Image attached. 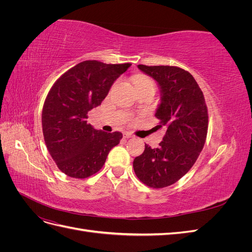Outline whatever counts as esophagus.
<instances>
[{
  "instance_id": "esophagus-1",
  "label": "esophagus",
  "mask_w": 252,
  "mask_h": 252,
  "mask_svg": "<svg viewBox=\"0 0 252 252\" xmlns=\"http://www.w3.org/2000/svg\"><path fill=\"white\" fill-rule=\"evenodd\" d=\"M124 138L125 139H130V138H133V134L130 133V132H124Z\"/></svg>"
}]
</instances>
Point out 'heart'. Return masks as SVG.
<instances>
[{"mask_svg": "<svg viewBox=\"0 0 252 252\" xmlns=\"http://www.w3.org/2000/svg\"><path fill=\"white\" fill-rule=\"evenodd\" d=\"M144 81H150V80H147V79H142V80H139V81H138V83H140V82H144Z\"/></svg>", "mask_w": 252, "mask_h": 252, "instance_id": "1", "label": "heart"}]
</instances>
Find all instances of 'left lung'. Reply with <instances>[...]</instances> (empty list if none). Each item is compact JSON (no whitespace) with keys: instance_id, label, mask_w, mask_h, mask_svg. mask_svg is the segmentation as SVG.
<instances>
[{"instance_id":"left-lung-1","label":"left lung","mask_w":252,"mask_h":252,"mask_svg":"<svg viewBox=\"0 0 252 252\" xmlns=\"http://www.w3.org/2000/svg\"><path fill=\"white\" fill-rule=\"evenodd\" d=\"M154 79L161 94L155 116L166 134L158 148L145 144L133 159L136 177L151 188L174 184L190 170L202 151L208 129L204 94L188 71L174 66L138 65Z\"/></svg>"}]
</instances>
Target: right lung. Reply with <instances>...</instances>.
I'll return each instance as SVG.
<instances>
[{"label":"right lung","mask_w":252,"mask_h":252,"mask_svg":"<svg viewBox=\"0 0 252 252\" xmlns=\"http://www.w3.org/2000/svg\"><path fill=\"white\" fill-rule=\"evenodd\" d=\"M130 63L84 61L66 71L51 87L42 111L45 144L59 169L85 179L100 170L123 134L105 132L87 123L88 111L101 105Z\"/></svg>","instance_id":"right-lung-1"}]
</instances>
